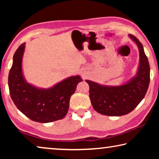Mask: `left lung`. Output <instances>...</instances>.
Masks as SVG:
<instances>
[{
	"instance_id": "obj_1",
	"label": "left lung",
	"mask_w": 159,
	"mask_h": 159,
	"mask_svg": "<svg viewBox=\"0 0 159 159\" xmlns=\"http://www.w3.org/2000/svg\"><path fill=\"white\" fill-rule=\"evenodd\" d=\"M129 37L138 45L139 51V65L137 76L126 84L111 87L103 86L86 80L90 87L91 104L96 111L109 116L128 114L140 103L149 88L150 66L143 45L133 35Z\"/></svg>"
}]
</instances>
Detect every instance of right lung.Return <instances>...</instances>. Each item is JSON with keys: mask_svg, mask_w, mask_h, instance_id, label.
<instances>
[{"mask_svg": "<svg viewBox=\"0 0 159 159\" xmlns=\"http://www.w3.org/2000/svg\"><path fill=\"white\" fill-rule=\"evenodd\" d=\"M25 43L20 45L13 56L8 75L10 97L17 109L34 121L50 123L65 116L71 96L78 83L79 76H71L49 89H39L27 83L23 77L21 61Z\"/></svg>", "mask_w": 159, "mask_h": 159, "instance_id": "obj_1", "label": "right lung"}]
</instances>
